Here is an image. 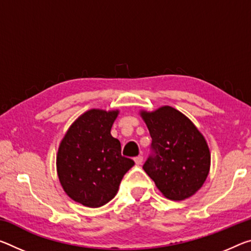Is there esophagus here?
<instances>
[{"instance_id":"obj_1","label":"esophagus","mask_w":251,"mask_h":251,"mask_svg":"<svg viewBox=\"0 0 251 251\" xmlns=\"http://www.w3.org/2000/svg\"><path fill=\"white\" fill-rule=\"evenodd\" d=\"M134 161H135V163H136V165H141L142 162H143V156H142V155H138V156L134 158Z\"/></svg>"}]
</instances>
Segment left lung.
<instances>
[{"instance_id": "left-lung-1", "label": "left lung", "mask_w": 251, "mask_h": 251, "mask_svg": "<svg viewBox=\"0 0 251 251\" xmlns=\"http://www.w3.org/2000/svg\"><path fill=\"white\" fill-rule=\"evenodd\" d=\"M141 115L152 137V153L143 165L147 176L170 200L193 196L210 170V151L203 135L188 117L170 106Z\"/></svg>"}]
</instances>
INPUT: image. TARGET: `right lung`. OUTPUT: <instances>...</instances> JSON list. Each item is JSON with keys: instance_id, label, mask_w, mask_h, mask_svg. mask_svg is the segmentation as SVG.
<instances>
[{"instance_id": "1", "label": "right lung", "mask_w": 251, "mask_h": 251, "mask_svg": "<svg viewBox=\"0 0 251 251\" xmlns=\"http://www.w3.org/2000/svg\"><path fill=\"white\" fill-rule=\"evenodd\" d=\"M117 110L91 109L65 135L58 150L57 171L65 192L89 208L116 196L123 176L135 164L122 155L121 142L110 134Z\"/></svg>"}]
</instances>
